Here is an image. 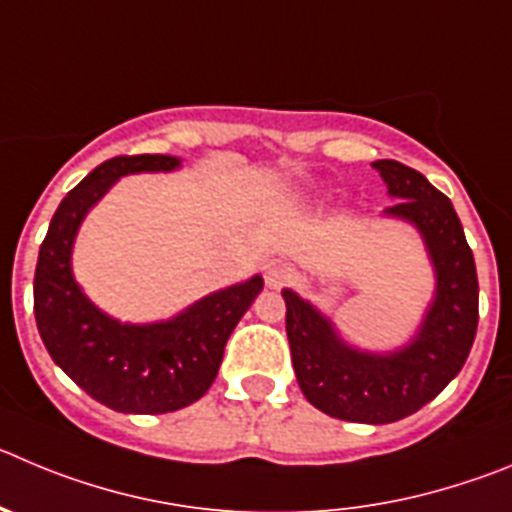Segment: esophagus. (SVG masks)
I'll return each instance as SVG.
<instances>
[{
    "instance_id": "1",
    "label": "esophagus",
    "mask_w": 512,
    "mask_h": 512,
    "mask_svg": "<svg viewBox=\"0 0 512 512\" xmlns=\"http://www.w3.org/2000/svg\"><path fill=\"white\" fill-rule=\"evenodd\" d=\"M292 276H294L292 264H287L284 259H271L269 264L264 266V279H266V284H269L271 289L284 287V284H287Z\"/></svg>"
}]
</instances>
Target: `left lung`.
<instances>
[{
  "label": "left lung",
  "mask_w": 512,
  "mask_h": 512,
  "mask_svg": "<svg viewBox=\"0 0 512 512\" xmlns=\"http://www.w3.org/2000/svg\"><path fill=\"white\" fill-rule=\"evenodd\" d=\"M388 195L386 215L409 220L426 243L437 274L434 302L414 340L393 353H363L337 335L320 309L284 289L294 373L314 409L342 421L391 424L439 396L462 370L477 332V269L452 200L421 172L378 159Z\"/></svg>",
  "instance_id": "8db88e82"
}]
</instances>
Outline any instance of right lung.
Here are the masks:
<instances>
[{
  "label": "right lung",
  "mask_w": 512,
  "mask_h": 512,
  "mask_svg": "<svg viewBox=\"0 0 512 512\" xmlns=\"http://www.w3.org/2000/svg\"><path fill=\"white\" fill-rule=\"evenodd\" d=\"M170 154H134L98 164L63 198L35 269V320L50 358L98 403L121 414H170L205 396L225 342L264 289L261 276L200 299L167 322L124 325L103 314L70 269L75 233L119 177L172 172Z\"/></svg>",
  "instance_id": "right-lung-1"
}]
</instances>
